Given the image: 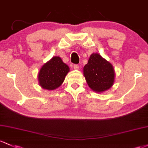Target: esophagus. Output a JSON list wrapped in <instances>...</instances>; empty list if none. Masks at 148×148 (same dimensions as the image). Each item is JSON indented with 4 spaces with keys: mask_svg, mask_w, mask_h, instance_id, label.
<instances>
[{
    "mask_svg": "<svg viewBox=\"0 0 148 148\" xmlns=\"http://www.w3.org/2000/svg\"><path fill=\"white\" fill-rule=\"evenodd\" d=\"M73 67H74V69H79L80 66H79V65H78V64H74Z\"/></svg>",
    "mask_w": 148,
    "mask_h": 148,
    "instance_id": "1",
    "label": "esophagus"
}]
</instances>
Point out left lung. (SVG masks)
<instances>
[{
	"mask_svg": "<svg viewBox=\"0 0 148 148\" xmlns=\"http://www.w3.org/2000/svg\"><path fill=\"white\" fill-rule=\"evenodd\" d=\"M88 85L96 92L108 90L114 83L115 72L112 64L98 53H92L83 69Z\"/></svg>",
	"mask_w": 148,
	"mask_h": 148,
	"instance_id": "left-lung-1",
	"label": "left lung"
}]
</instances>
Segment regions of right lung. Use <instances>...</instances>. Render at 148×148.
<instances>
[{
  "label": "right lung",
  "mask_w": 148,
  "mask_h": 148,
  "mask_svg": "<svg viewBox=\"0 0 148 148\" xmlns=\"http://www.w3.org/2000/svg\"><path fill=\"white\" fill-rule=\"evenodd\" d=\"M69 70V66L63 62L60 57H53L38 71V84L45 90H55L62 84Z\"/></svg>",
  "instance_id": "1"
}]
</instances>
